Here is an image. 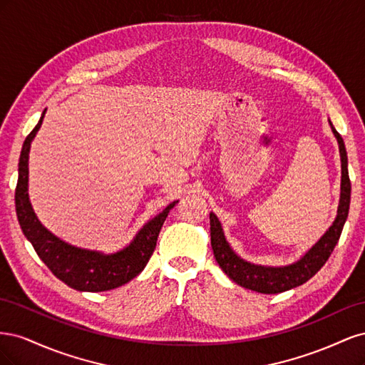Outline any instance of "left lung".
Segmentation results:
<instances>
[{"instance_id": "obj_1", "label": "left lung", "mask_w": 365, "mask_h": 365, "mask_svg": "<svg viewBox=\"0 0 365 365\" xmlns=\"http://www.w3.org/2000/svg\"><path fill=\"white\" fill-rule=\"evenodd\" d=\"M330 129L338 141L339 157H341V193L338 212L334 224L329 227L326 233L318 239L312 248H309L303 256L294 263L284 264V267H264V264H256L247 262L235 252L225 239L222 224L215 213H210V236H212V248L216 257V262L228 277L237 283L242 288L256 291L260 294H280L297 288L322 269L332 254L338 239L341 236L342 227L346 224L349 216L350 205V180L347 170V152L344 141L334 128L332 121L329 120Z\"/></svg>"}]
</instances>
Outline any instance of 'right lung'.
Masks as SVG:
<instances>
[{"instance_id": "right-lung-1", "label": "right lung", "mask_w": 365, "mask_h": 365, "mask_svg": "<svg viewBox=\"0 0 365 365\" xmlns=\"http://www.w3.org/2000/svg\"><path fill=\"white\" fill-rule=\"evenodd\" d=\"M43 113L30 134L27 135L18 164V184L15 192L16 216L24 236L35 248L39 259L48 269L70 288L82 292H103L123 286L145 269L157 245L160 230L175 201L160 215L143 225L129 244L115 252H102L74 247L59 239L41 224L29 197V153L31 141L42 125Z\"/></svg>"}]
</instances>
